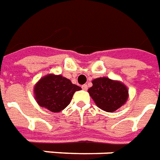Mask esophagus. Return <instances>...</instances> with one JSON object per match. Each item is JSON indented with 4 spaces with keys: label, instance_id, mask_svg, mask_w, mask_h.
<instances>
[{
    "label": "esophagus",
    "instance_id": "obj_1",
    "mask_svg": "<svg viewBox=\"0 0 160 160\" xmlns=\"http://www.w3.org/2000/svg\"><path fill=\"white\" fill-rule=\"evenodd\" d=\"M81 87H82V89H83V90H87V88H88L87 85H83Z\"/></svg>",
    "mask_w": 160,
    "mask_h": 160
}]
</instances>
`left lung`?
I'll use <instances>...</instances> for the list:
<instances>
[{
  "instance_id": "1",
  "label": "left lung",
  "mask_w": 160,
  "mask_h": 160,
  "mask_svg": "<svg viewBox=\"0 0 160 160\" xmlns=\"http://www.w3.org/2000/svg\"><path fill=\"white\" fill-rule=\"evenodd\" d=\"M88 92L98 107L107 112L117 111L128 98V91L123 83L107 77L92 80V87L88 89Z\"/></svg>"
}]
</instances>
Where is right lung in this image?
<instances>
[{
  "mask_svg": "<svg viewBox=\"0 0 160 160\" xmlns=\"http://www.w3.org/2000/svg\"><path fill=\"white\" fill-rule=\"evenodd\" d=\"M81 87L73 84L61 74H47L34 87V95L38 104L52 112L64 110L72 100L73 93Z\"/></svg>",
  "mask_w": 160,
  "mask_h": 160,
  "instance_id": "right-lung-1",
  "label": "right lung"
}]
</instances>
